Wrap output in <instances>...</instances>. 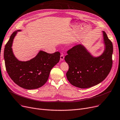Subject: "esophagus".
Wrapping results in <instances>:
<instances>
[{"instance_id":"obj_1","label":"esophagus","mask_w":120,"mask_h":120,"mask_svg":"<svg viewBox=\"0 0 120 120\" xmlns=\"http://www.w3.org/2000/svg\"><path fill=\"white\" fill-rule=\"evenodd\" d=\"M64 59V54H62L60 56V60L61 61H63Z\"/></svg>"}]
</instances>
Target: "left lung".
Segmentation results:
<instances>
[{"label": "left lung", "instance_id": "obj_1", "mask_svg": "<svg viewBox=\"0 0 120 120\" xmlns=\"http://www.w3.org/2000/svg\"><path fill=\"white\" fill-rule=\"evenodd\" d=\"M103 36L105 49L98 57H93L81 45L68 50L65 57L69 67L66 76L72 85L81 89L89 88L100 83L108 76L113 63V45L105 31Z\"/></svg>", "mask_w": 120, "mask_h": 120}]
</instances>
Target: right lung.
Here are the masks:
<instances>
[{
    "instance_id": "right-lung-1",
    "label": "right lung",
    "mask_w": 120,
    "mask_h": 120,
    "mask_svg": "<svg viewBox=\"0 0 120 120\" xmlns=\"http://www.w3.org/2000/svg\"><path fill=\"white\" fill-rule=\"evenodd\" d=\"M18 30L11 34L6 44L4 58L6 71L14 82L25 89L33 90L40 87L48 80L52 68L59 61L60 53H48L40 51L30 61L18 60L12 51V44Z\"/></svg>"
}]
</instances>
